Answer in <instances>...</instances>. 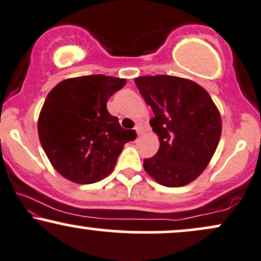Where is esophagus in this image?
Segmentation results:
<instances>
[{
	"label": "esophagus",
	"mask_w": 261,
	"mask_h": 261,
	"mask_svg": "<svg viewBox=\"0 0 261 261\" xmlns=\"http://www.w3.org/2000/svg\"><path fill=\"white\" fill-rule=\"evenodd\" d=\"M135 130H136V133H137V136H141V135L143 134V128L140 126V125H136V126H135Z\"/></svg>",
	"instance_id": "1"
}]
</instances>
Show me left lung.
Here are the masks:
<instances>
[{"mask_svg": "<svg viewBox=\"0 0 261 261\" xmlns=\"http://www.w3.org/2000/svg\"><path fill=\"white\" fill-rule=\"evenodd\" d=\"M154 117L150 126L159 139L158 152L143 161V169L165 187L191 184L214 155L221 136V115L200 85L171 75L135 79Z\"/></svg>", "mask_w": 261, "mask_h": 261, "instance_id": "1", "label": "left lung"}]
</instances>
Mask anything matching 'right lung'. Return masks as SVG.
I'll return each instance as SVG.
<instances>
[{
    "label": "right lung",
    "instance_id": "add662e5",
    "mask_svg": "<svg viewBox=\"0 0 261 261\" xmlns=\"http://www.w3.org/2000/svg\"><path fill=\"white\" fill-rule=\"evenodd\" d=\"M126 80L86 75L56 85L41 108L37 131L47 158L63 177L87 185L108 176L124 144L136 139L107 111Z\"/></svg>",
    "mask_w": 261,
    "mask_h": 261
}]
</instances>
